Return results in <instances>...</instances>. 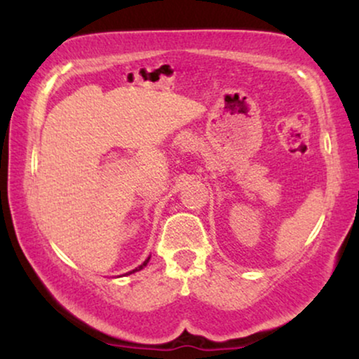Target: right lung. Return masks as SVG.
I'll return each instance as SVG.
<instances>
[{"label": "right lung", "mask_w": 359, "mask_h": 359, "mask_svg": "<svg viewBox=\"0 0 359 359\" xmlns=\"http://www.w3.org/2000/svg\"><path fill=\"white\" fill-rule=\"evenodd\" d=\"M149 259H150V257H149V258H147V259H145V262L140 264V266H137L135 269H132V271H129V273H126V274H132V273H137V271H140V269H144V268L147 266V263H149Z\"/></svg>", "instance_id": "1"}]
</instances>
